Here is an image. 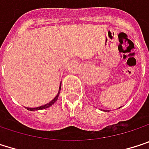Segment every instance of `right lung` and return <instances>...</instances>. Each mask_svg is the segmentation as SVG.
I'll list each match as a JSON object with an SVG mask.
<instances>
[{
    "label": "right lung",
    "instance_id": "right-lung-1",
    "mask_svg": "<svg viewBox=\"0 0 149 149\" xmlns=\"http://www.w3.org/2000/svg\"><path fill=\"white\" fill-rule=\"evenodd\" d=\"M61 85H60V88H59V92H58V94H57V95L51 101V102H49L48 103H47V104H45V105H43V106H40V107H37V108H27V109L28 110H30V111H35V110H41V109H47V108H49L50 106H52L56 101H57V99H58V96H59V95H60V90H61Z\"/></svg>",
    "mask_w": 149,
    "mask_h": 149
}]
</instances>
